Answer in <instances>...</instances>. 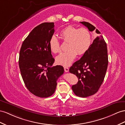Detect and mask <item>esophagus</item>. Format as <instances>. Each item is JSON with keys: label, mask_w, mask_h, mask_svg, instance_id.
Here are the masks:
<instances>
[{"label": "esophagus", "mask_w": 125, "mask_h": 125, "mask_svg": "<svg viewBox=\"0 0 125 125\" xmlns=\"http://www.w3.org/2000/svg\"><path fill=\"white\" fill-rule=\"evenodd\" d=\"M64 71L65 72H68L69 71V69L68 67H64Z\"/></svg>", "instance_id": "obj_1"}]
</instances>
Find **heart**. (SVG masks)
Segmentation results:
<instances>
[{"instance_id": "obj_1", "label": "heart", "mask_w": 125, "mask_h": 125, "mask_svg": "<svg viewBox=\"0 0 125 125\" xmlns=\"http://www.w3.org/2000/svg\"><path fill=\"white\" fill-rule=\"evenodd\" d=\"M61 37L64 42H68V50L61 53L56 57V62L60 65L69 66L72 63L77 54L81 55L87 52L91 45L92 36L87 28H78L69 26L60 32ZM49 47L53 53H59L61 46L59 41L55 36H52L49 41Z\"/></svg>"}]
</instances>
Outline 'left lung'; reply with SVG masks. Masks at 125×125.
Returning <instances> with one entry per match:
<instances>
[{"label": "left lung", "mask_w": 125, "mask_h": 125, "mask_svg": "<svg viewBox=\"0 0 125 125\" xmlns=\"http://www.w3.org/2000/svg\"><path fill=\"white\" fill-rule=\"evenodd\" d=\"M80 23L90 31L95 29L88 22L81 21ZM95 32L100 34L97 29ZM108 64L107 44L100 35L95 38L87 52L70 68V72L78 78V83L72 87L74 94L83 98L95 94L104 81Z\"/></svg>", "instance_id": "8db88e82"}]
</instances>
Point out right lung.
Segmentation results:
<instances>
[{"label":"right lung","mask_w":125,"mask_h":125,"mask_svg":"<svg viewBox=\"0 0 125 125\" xmlns=\"http://www.w3.org/2000/svg\"><path fill=\"white\" fill-rule=\"evenodd\" d=\"M54 23H44L35 27L21 45L19 66L26 88L32 94L47 98L55 92L57 80L64 73L61 65L52 66L54 59L49 41L54 33Z\"/></svg>","instance_id":"add662e5"}]
</instances>
